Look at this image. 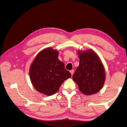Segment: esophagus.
I'll use <instances>...</instances> for the list:
<instances>
[{
    "mask_svg": "<svg viewBox=\"0 0 127 127\" xmlns=\"http://www.w3.org/2000/svg\"><path fill=\"white\" fill-rule=\"evenodd\" d=\"M70 74H71V76H72L73 74V73H74V70H70Z\"/></svg>",
    "mask_w": 127,
    "mask_h": 127,
    "instance_id": "esophagus-1",
    "label": "esophagus"
}]
</instances>
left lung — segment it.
Here are the masks:
<instances>
[{
	"instance_id": "obj_1",
	"label": "left lung",
	"mask_w": 127,
	"mask_h": 127,
	"mask_svg": "<svg viewBox=\"0 0 127 127\" xmlns=\"http://www.w3.org/2000/svg\"><path fill=\"white\" fill-rule=\"evenodd\" d=\"M79 65L73 75V79L80 91L92 95L102 89L105 82L104 68L99 58L92 50L78 52Z\"/></svg>"
}]
</instances>
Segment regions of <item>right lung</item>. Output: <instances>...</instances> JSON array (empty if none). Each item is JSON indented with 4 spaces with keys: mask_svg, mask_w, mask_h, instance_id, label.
<instances>
[{
    "mask_svg": "<svg viewBox=\"0 0 127 127\" xmlns=\"http://www.w3.org/2000/svg\"><path fill=\"white\" fill-rule=\"evenodd\" d=\"M59 53L52 48H46L36 56L30 67L32 83L36 91L47 95L58 91L64 80L71 77L64 64L60 61Z\"/></svg>",
    "mask_w": 127,
    "mask_h": 127,
    "instance_id": "obj_1",
    "label": "right lung"
}]
</instances>
